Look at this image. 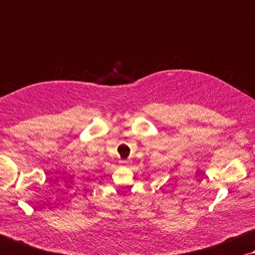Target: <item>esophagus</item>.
<instances>
[{"label": "esophagus", "mask_w": 255, "mask_h": 255, "mask_svg": "<svg viewBox=\"0 0 255 255\" xmlns=\"http://www.w3.org/2000/svg\"><path fill=\"white\" fill-rule=\"evenodd\" d=\"M120 163H122L123 165H128V164H129V160H127V159H123V160H120Z\"/></svg>", "instance_id": "esophagus-1"}]
</instances>
